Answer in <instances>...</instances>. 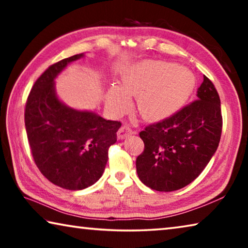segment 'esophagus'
<instances>
[{
  "label": "esophagus",
  "mask_w": 248,
  "mask_h": 248,
  "mask_svg": "<svg viewBox=\"0 0 248 248\" xmlns=\"http://www.w3.org/2000/svg\"><path fill=\"white\" fill-rule=\"evenodd\" d=\"M132 133H133L132 129L130 128L128 124H124L123 127H121V128L118 130V132H117V137H118V139L123 140V139H124V138L129 137L130 134H132Z\"/></svg>",
  "instance_id": "obj_1"
}]
</instances>
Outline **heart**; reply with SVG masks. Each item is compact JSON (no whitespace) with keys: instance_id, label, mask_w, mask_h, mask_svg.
<instances>
[{"instance_id":"b5f03b06","label":"heart","mask_w":248,"mask_h":248,"mask_svg":"<svg viewBox=\"0 0 248 248\" xmlns=\"http://www.w3.org/2000/svg\"><path fill=\"white\" fill-rule=\"evenodd\" d=\"M196 87L190 70L175 63L144 60L133 64L123 75V86L115 84L107 93V103L117 114L131 106L138 96V110L144 119L159 121L170 118L189 100Z\"/></svg>"}]
</instances>
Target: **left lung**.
<instances>
[{"mask_svg": "<svg viewBox=\"0 0 248 248\" xmlns=\"http://www.w3.org/2000/svg\"><path fill=\"white\" fill-rule=\"evenodd\" d=\"M219 94L203 75L197 99L170 118L146 125L139 133L144 150L137 157L142 183L157 191L187 186L204 170L221 139Z\"/></svg>", "mask_w": 248, "mask_h": 248, "instance_id": "left-lung-1", "label": "left lung"}]
</instances>
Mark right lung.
<instances>
[{
	"instance_id": "1",
	"label": "right lung",
	"mask_w": 248,
	"mask_h": 248,
	"mask_svg": "<svg viewBox=\"0 0 248 248\" xmlns=\"http://www.w3.org/2000/svg\"><path fill=\"white\" fill-rule=\"evenodd\" d=\"M83 53L53 63L37 78L25 107V127L35 164L46 178L69 190L97 182L117 141L120 121L78 111L58 99L54 78Z\"/></svg>"
}]
</instances>
